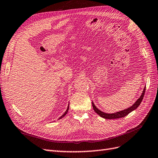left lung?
I'll list each match as a JSON object with an SVG mask.
<instances>
[{"mask_svg":"<svg viewBox=\"0 0 158 158\" xmlns=\"http://www.w3.org/2000/svg\"><path fill=\"white\" fill-rule=\"evenodd\" d=\"M145 92V88L143 89V92H142V94L141 95V97L137 100V101L134 103V105L133 106L129 107V108H128V109H125V110H121V111H119V112H117V113H112V114L103 113L101 110H100L99 109H98L97 108V107L95 106L93 102H92V107H93L94 110L99 115V116H101V117L105 118L106 119H114V118H119L124 117L127 116V115L129 113H130L131 112H132L133 110L136 109L137 107L140 105L142 100H143V98Z\"/></svg>","mask_w":158,"mask_h":158,"instance_id":"obj_1","label":"left lung"}]
</instances>
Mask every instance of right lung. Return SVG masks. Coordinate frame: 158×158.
Masks as SVG:
<instances>
[{"instance_id":"add662e5","label":"right lung","mask_w":158,"mask_h":158,"mask_svg":"<svg viewBox=\"0 0 158 158\" xmlns=\"http://www.w3.org/2000/svg\"><path fill=\"white\" fill-rule=\"evenodd\" d=\"M68 109H69V105H68V109H67V110H66V112H65L64 113V114L62 115V116H61L60 118H59V119H60V118H63L64 116H65V115H66V114H67V113H68Z\"/></svg>"}]
</instances>
